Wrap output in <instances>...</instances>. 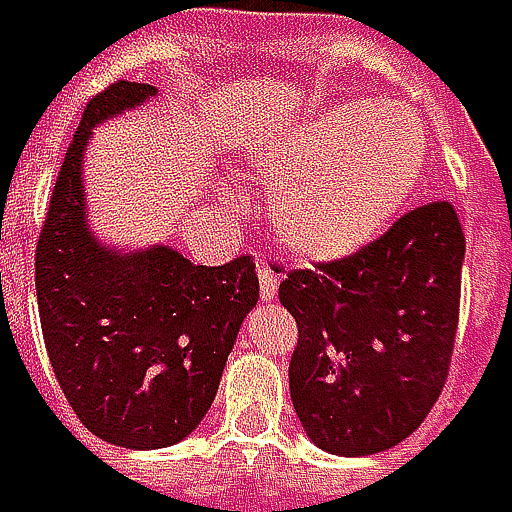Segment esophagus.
<instances>
[{"label":"esophagus","instance_id":"34e87169","mask_svg":"<svg viewBox=\"0 0 512 512\" xmlns=\"http://www.w3.org/2000/svg\"><path fill=\"white\" fill-rule=\"evenodd\" d=\"M257 281H260V296H263V299H272V296H275V287H278V278H275L272 266L257 263Z\"/></svg>","mask_w":512,"mask_h":512}]
</instances>
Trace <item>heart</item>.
Instances as JSON below:
<instances>
[{
    "mask_svg": "<svg viewBox=\"0 0 512 512\" xmlns=\"http://www.w3.org/2000/svg\"><path fill=\"white\" fill-rule=\"evenodd\" d=\"M424 165L427 139L412 112L367 100L332 106L275 148L269 174L284 189L272 231L299 257L353 255L400 213Z\"/></svg>",
    "mask_w": 512,
    "mask_h": 512,
    "instance_id": "obj_1",
    "label": "heart"
}]
</instances>
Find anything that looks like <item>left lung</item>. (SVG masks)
<instances>
[{
	"label": "left lung",
	"mask_w": 512,
	"mask_h": 512,
	"mask_svg": "<svg viewBox=\"0 0 512 512\" xmlns=\"http://www.w3.org/2000/svg\"><path fill=\"white\" fill-rule=\"evenodd\" d=\"M462 257L454 204L433 201L353 255L284 275L299 329L290 397L317 448L367 457L421 427L451 370Z\"/></svg>",
	"instance_id": "8db88e82"
}]
</instances>
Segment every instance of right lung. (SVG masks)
Here are the masks:
<instances>
[{"mask_svg": "<svg viewBox=\"0 0 512 512\" xmlns=\"http://www.w3.org/2000/svg\"><path fill=\"white\" fill-rule=\"evenodd\" d=\"M118 79L94 94L58 168L35 249V290L52 373L76 418L121 448H168L207 415L243 317L255 260L195 266L174 249H103L85 225L82 156L91 127L154 97Z\"/></svg>", "mask_w": 512, "mask_h": 512, "instance_id": "right-lung-1", "label": "right lung"}]
</instances>
